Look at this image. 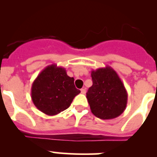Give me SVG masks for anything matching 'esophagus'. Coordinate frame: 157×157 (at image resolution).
Wrapping results in <instances>:
<instances>
[{"instance_id": "34e87169", "label": "esophagus", "mask_w": 157, "mask_h": 157, "mask_svg": "<svg viewBox=\"0 0 157 157\" xmlns=\"http://www.w3.org/2000/svg\"><path fill=\"white\" fill-rule=\"evenodd\" d=\"M80 92H81L82 94H85V93H86V89H85L84 87L82 88L81 90H80Z\"/></svg>"}]
</instances>
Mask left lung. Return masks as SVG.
Returning a JSON list of instances; mask_svg holds the SVG:
<instances>
[{"label": "left lung", "instance_id": "1", "mask_svg": "<svg viewBox=\"0 0 157 157\" xmlns=\"http://www.w3.org/2000/svg\"><path fill=\"white\" fill-rule=\"evenodd\" d=\"M93 85L86 98L91 112L101 119L117 118L125 110L128 93L119 76L110 66L91 71Z\"/></svg>", "mask_w": 157, "mask_h": 157}]
</instances>
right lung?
I'll list each match as a JSON object with an SVG mask.
<instances>
[{
  "label": "right lung",
  "instance_id": "add662e5",
  "mask_svg": "<svg viewBox=\"0 0 157 157\" xmlns=\"http://www.w3.org/2000/svg\"><path fill=\"white\" fill-rule=\"evenodd\" d=\"M74 77L57 64L47 66L33 81L31 98L36 107L48 115H58L71 105L80 93L74 86Z\"/></svg>",
  "mask_w": 157,
  "mask_h": 157
}]
</instances>
